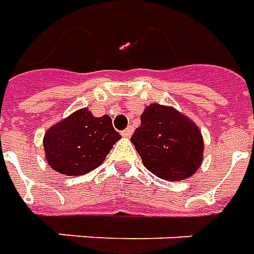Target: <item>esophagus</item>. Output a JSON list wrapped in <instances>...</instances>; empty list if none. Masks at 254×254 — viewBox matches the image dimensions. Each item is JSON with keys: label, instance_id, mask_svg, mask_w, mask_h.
<instances>
[{"label": "esophagus", "instance_id": "1", "mask_svg": "<svg viewBox=\"0 0 254 254\" xmlns=\"http://www.w3.org/2000/svg\"><path fill=\"white\" fill-rule=\"evenodd\" d=\"M132 132H134V127H132V126H128L126 130L122 131V135H123L124 138H130V136L132 135Z\"/></svg>", "mask_w": 254, "mask_h": 254}]
</instances>
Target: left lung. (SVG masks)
Here are the masks:
<instances>
[{"label":"left lung","instance_id":"8db88e82","mask_svg":"<svg viewBox=\"0 0 254 254\" xmlns=\"http://www.w3.org/2000/svg\"><path fill=\"white\" fill-rule=\"evenodd\" d=\"M131 142L143 165L164 181H185L202 164L201 130L174 107L153 102L145 108Z\"/></svg>","mask_w":254,"mask_h":254}]
</instances>
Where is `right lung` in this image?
Here are the masks:
<instances>
[{"label":"right lung","instance_id":"right-lung-1","mask_svg":"<svg viewBox=\"0 0 254 254\" xmlns=\"http://www.w3.org/2000/svg\"><path fill=\"white\" fill-rule=\"evenodd\" d=\"M120 138L108 115L95 118L82 108L45 132V159L63 175H84L102 164Z\"/></svg>","mask_w":254,"mask_h":254}]
</instances>
